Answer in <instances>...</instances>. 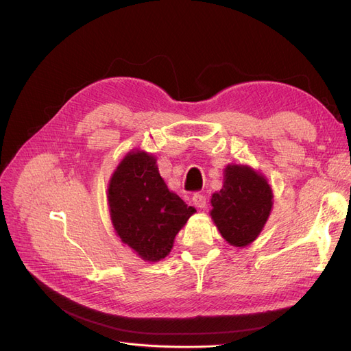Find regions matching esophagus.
Wrapping results in <instances>:
<instances>
[{
  "mask_svg": "<svg viewBox=\"0 0 351 351\" xmlns=\"http://www.w3.org/2000/svg\"><path fill=\"white\" fill-rule=\"evenodd\" d=\"M192 200H193V204H195L197 208H205V206H206V196L199 193V192H196V193L193 195Z\"/></svg>",
  "mask_w": 351,
  "mask_h": 351,
  "instance_id": "34e87169",
  "label": "esophagus"
}]
</instances>
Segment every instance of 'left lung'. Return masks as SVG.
I'll list each match as a JSON object with an SVG mask.
<instances>
[{
  "label": "left lung",
  "instance_id": "left-lung-1",
  "mask_svg": "<svg viewBox=\"0 0 351 351\" xmlns=\"http://www.w3.org/2000/svg\"><path fill=\"white\" fill-rule=\"evenodd\" d=\"M212 219L221 236L237 247L258 237L272 208L271 187L246 165H228L226 182L210 199Z\"/></svg>",
  "mask_w": 351,
  "mask_h": 351
}]
</instances>
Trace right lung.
Instances as JSON below:
<instances>
[{
	"label": "right lung",
	"mask_w": 351,
	"mask_h": 351,
	"mask_svg": "<svg viewBox=\"0 0 351 351\" xmlns=\"http://www.w3.org/2000/svg\"><path fill=\"white\" fill-rule=\"evenodd\" d=\"M112 226L121 241L145 261L165 258L174 237L196 209L169 192L156 159L130 152L117 167L108 187Z\"/></svg>",
	"instance_id": "add662e5"
}]
</instances>
